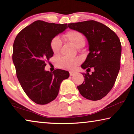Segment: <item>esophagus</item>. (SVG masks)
Returning <instances> with one entry per match:
<instances>
[{
  "mask_svg": "<svg viewBox=\"0 0 134 134\" xmlns=\"http://www.w3.org/2000/svg\"><path fill=\"white\" fill-rule=\"evenodd\" d=\"M69 72H70V76H74V74H76V72H74V71H70Z\"/></svg>",
  "mask_w": 134,
  "mask_h": 134,
  "instance_id": "obj_1",
  "label": "esophagus"
}]
</instances>
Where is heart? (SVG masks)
Instances as JSON below:
<instances>
[{
    "label": "heart",
    "instance_id": "1",
    "mask_svg": "<svg viewBox=\"0 0 134 134\" xmlns=\"http://www.w3.org/2000/svg\"><path fill=\"white\" fill-rule=\"evenodd\" d=\"M65 40L72 42L76 47L80 48L85 44V38L82 34L75 30H71L67 32L64 35ZM62 42L58 37H54L50 42L51 51L55 55L60 53ZM80 63V59L77 58H68L63 57L59 59L57 62V65L60 69L64 70H73Z\"/></svg>",
    "mask_w": 134,
    "mask_h": 134
}]
</instances>
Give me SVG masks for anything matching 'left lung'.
Returning a JSON list of instances; mask_svg holds the SVG:
<instances>
[{
	"label": "left lung",
	"mask_w": 134,
	"mask_h": 134,
	"mask_svg": "<svg viewBox=\"0 0 134 134\" xmlns=\"http://www.w3.org/2000/svg\"><path fill=\"white\" fill-rule=\"evenodd\" d=\"M69 28L82 33L89 42V50L81 67L83 83L77 86L80 93L87 99L98 100L108 94L120 69L121 44L118 37L107 26L90 20L68 24ZM92 69V74H89Z\"/></svg>",
	"instance_id": "1"
}]
</instances>
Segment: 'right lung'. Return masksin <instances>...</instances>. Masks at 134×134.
Here are the masks:
<instances>
[{
  "mask_svg": "<svg viewBox=\"0 0 134 134\" xmlns=\"http://www.w3.org/2000/svg\"><path fill=\"white\" fill-rule=\"evenodd\" d=\"M67 28V24L37 21L19 32L13 42L12 60L18 80L29 98L39 105L54 100L61 83L70 76L63 70L51 72L44 69L54 54L51 40Z\"/></svg>",
  "mask_w": 134,
  "mask_h": 134,
  "instance_id": "obj_1",
  "label": "right lung"
}]
</instances>
